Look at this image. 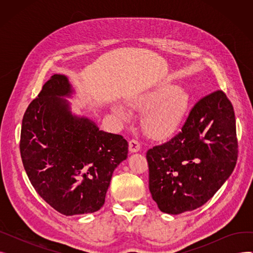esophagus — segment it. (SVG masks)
<instances>
[{
    "instance_id": "34e87169",
    "label": "esophagus",
    "mask_w": 253,
    "mask_h": 253,
    "mask_svg": "<svg viewBox=\"0 0 253 253\" xmlns=\"http://www.w3.org/2000/svg\"><path fill=\"white\" fill-rule=\"evenodd\" d=\"M140 150V143L137 139H131L129 141V151L131 153H136Z\"/></svg>"
}]
</instances>
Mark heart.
I'll use <instances>...</instances> for the list:
<instances>
[{
    "label": "heart",
    "mask_w": 253,
    "mask_h": 253,
    "mask_svg": "<svg viewBox=\"0 0 253 253\" xmlns=\"http://www.w3.org/2000/svg\"><path fill=\"white\" fill-rule=\"evenodd\" d=\"M189 99L177 88L165 85L144 92L132 99L133 108L145 112L143 126L152 136L162 137L172 133L180 125L188 110ZM113 111L119 117L127 119L128 111L121 104H115Z\"/></svg>",
    "instance_id": "heart-1"
}]
</instances>
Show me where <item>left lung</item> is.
<instances>
[{
    "label": "left lung",
    "mask_w": 253,
    "mask_h": 253,
    "mask_svg": "<svg viewBox=\"0 0 253 253\" xmlns=\"http://www.w3.org/2000/svg\"><path fill=\"white\" fill-rule=\"evenodd\" d=\"M237 159L234 108L216 90L194 104L179 133L147 152L154 201L168 214L201 207L232 174Z\"/></svg>",
    "instance_id": "8db88e82"
}]
</instances>
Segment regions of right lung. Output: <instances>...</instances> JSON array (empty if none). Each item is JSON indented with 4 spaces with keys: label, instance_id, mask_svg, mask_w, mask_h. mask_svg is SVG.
<instances>
[{
    "label": "right lung",
    "instance_id": "1",
    "mask_svg": "<svg viewBox=\"0 0 253 253\" xmlns=\"http://www.w3.org/2000/svg\"><path fill=\"white\" fill-rule=\"evenodd\" d=\"M69 80L53 75L22 119L20 155L37 193L59 213H91L104 204L113 172L128 155L122 135L73 117Z\"/></svg>",
    "mask_w": 253,
    "mask_h": 253
}]
</instances>
